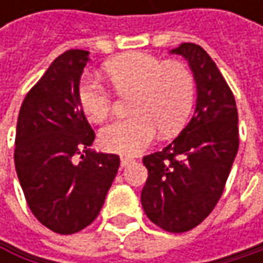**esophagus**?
Segmentation results:
<instances>
[{
    "label": "esophagus",
    "instance_id": "esophagus-1",
    "mask_svg": "<svg viewBox=\"0 0 263 263\" xmlns=\"http://www.w3.org/2000/svg\"><path fill=\"white\" fill-rule=\"evenodd\" d=\"M120 160H122V166H123V167L129 166V164H132V163L135 161V160H134L132 157H126V155H123V157H122Z\"/></svg>",
    "mask_w": 263,
    "mask_h": 263
}]
</instances>
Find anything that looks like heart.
Listing matches in <instances>:
<instances>
[{"mask_svg":"<svg viewBox=\"0 0 263 263\" xmlns=\"http://www.w3.org/2000/svg\"><path fill=\"white\" fill-rule=\"evenodd\" d=\"M105 73L117 92H132V116L100 131L103 149L134 155L157 137H174L189 122L196 96L192 70L180 61H163L154 54L134 51L105 65ZM83 114L94 123L105 122L114 111L112 92L96 78H83L78 88Z\"/></svg>","mask_w":263,"mask_h":263,"instance_id":"b5f03b06","label":"heart"}]
</instances>
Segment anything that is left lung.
Listing matches in <instances>:
<instances>
[{
	"instance_id": "1",
	"label": "left lung",
	"mask_w": 263,
	"mask_h": 263,
	"mask_svg": "<svg viewBox=\"0 0 263 263\" xmlns=\"http://www.w3.org/2000/svg\"><path fill=\"white\" fill-rule=\"evenodd\" d=\"M193 71L196 109L183 132L163 151L143 157L147 180L141 205L171 233L199 226L218 204L239 147L235 96L207 51L192 42L172 50Z\"/></svg>"
}]
</instances>
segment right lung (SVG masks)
<instances>
[{
	"label": "right lung",
	"instance_id": "right-lung-1",
	"mask_svg": "<svg viewBox=\"0 0 263 263\" xmlns=\"http://www.w3.org/2000/svg\"><path fill=\"white\" fill-rule=\"evenodd\" d=\"M86 62L85 50L56 58L27 92L16 125L15 167L27 204L59 235L78 233L97 218L120 166L119 155L88 149L96 134L78 99Z\"/></svg>",
	"mask_w": 263,
	"mask_h": 263
}]
</instances>
